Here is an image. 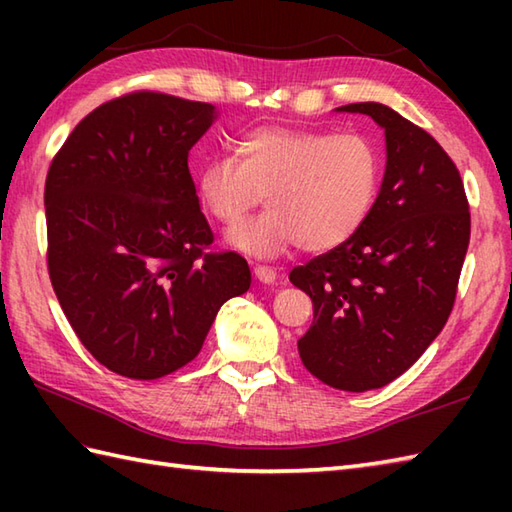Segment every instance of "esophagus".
<instances>
[{
  "instance_id": "34e87169",
  "label": "esophagus",
  "mask_w": 512,
  "mask_h": 512,
  "mask_svg": "<svg viewBox=\"0 0 512 512\" xmlns=\"http://www.w3.org/2000/svg\"><path fill=\"white\" fill-rule=\"evenodd\" d=\"M266 270H268V268H262V270H257V275H259V279H262V277L266 275Z\"/></svg>"
}]
</instances>
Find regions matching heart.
<instances>
[{"label":"heart","instance_id":"obj_1","mask_svg":"<svg viewBox=\"0 0 512 512\" xmlns=\"http://www.w3.org/2000/svg\"><path fill=\"white\" fill-rule=\"evenodd\" d=\"M301 195H306V198L317 200V202H323V200L332 202L328 206V213L323 215V222H325V226H328V233H339V231H343L345 224L350 222V206H347V202L336 198L334 191H332V182H328V180H314V182L303 184ZM288 323L290 325H299L301 321L295 319V317H290Z\"/></svg>","mask_w":512,"mask_h":512}]
</instances>
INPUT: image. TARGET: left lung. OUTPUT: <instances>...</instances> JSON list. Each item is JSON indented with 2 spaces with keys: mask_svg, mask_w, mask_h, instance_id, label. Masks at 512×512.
Listing matches in <instances>:
<instances>
[{
  "mask_svg": "<svg viewBox=\"0 0 512 512\" xmlns=\"http://www.w3.org/2000/svg\"><path fill=\"white\" fill-rule=\"evenodd\" d=\"M211 103L132 92L96 107L46 178L48 273L76 336L110 372L162 378L200 354L224 301L250 288L242 255L209 253L189 151Z\"/></svg>",
  "mask_w": 512,
  "mask_h": 512,
  "instance_id": "left-lung-1",
  "label": "left lung"
}]
</instances>
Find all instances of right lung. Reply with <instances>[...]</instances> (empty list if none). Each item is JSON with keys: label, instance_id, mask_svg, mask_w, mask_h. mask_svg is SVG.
<instances>
[{"label": "right lung", "instance_id": "1", "mask_svg": "<svg viewBox=\"0 0 512 512\" xmlns=\"http://www.w3.org/2000/svg\"><path fill=\"white\" fill-rule=\"evenodd\" d=\"M365 114L385 132V176L356 231L290 281L312 299L303 365L343 391L385 387L418 361L447 323L471 235L460 171L436 138L383 103Z\"/></svg>", "mask_w": 512, "mask_h": 512}]
</instances>
